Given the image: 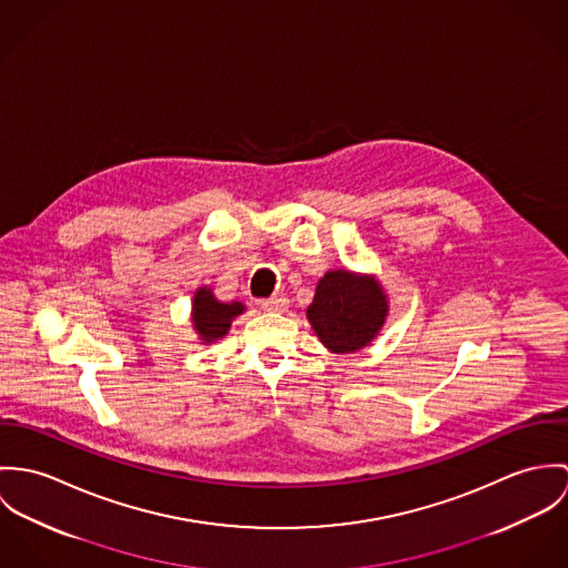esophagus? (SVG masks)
<instances>
[{"mask_svg": "<svg viewBox=\"0 0 568 568\" xmlns=\"http://www.w3.org/2000/svg\"><path fill=\"white\" fill-rule=\"evenodd\" d=\"M261 307H263L265 312H285V310H287V298H285L283 294H274L272 298L263 301Z\"/></svg>", "mask_w": 568, "mask_h": 568, "instance_id": "34e87169", "label": "esophagus"}]
</instances>
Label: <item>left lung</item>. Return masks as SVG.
<instances>
[{"label":"left lung","mask_w":568,"mask_h":568,"mask_svg":"<svg viewBox=\"0 0 568 568\" xmlns=\"http://www.w3.org/2000/svg\"><path fill=\"white\" fill-rule=\"evenodd\" d=\"M387 317V296L375 276L348 270L326 272L315 287L307 320L331 353L368 346Z\"/></svg>","instance_id":"1"}]
</instances>
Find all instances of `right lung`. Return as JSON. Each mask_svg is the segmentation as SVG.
Instances as JSON below:
<instances>
[{
    "instance_id": "obj_1",
    "label": "right lung",
    "mask_w": 568,
    "mask_h": 568,
    "mask_svg": "<svg viewBox=\"0 0 568 568\" xmlns=\"http://www.w3.org/2000/svg\"><path fill=\"white\" fill-rule=\"evenodd\" d=\"M244 305L233 301V303H220L211 287H200L193 296V305H191V322L195 333L200 335L202 344H213L217 339H222L229 328L231 322L240 314H244Z\"/></svg>"
}]
</instances>
